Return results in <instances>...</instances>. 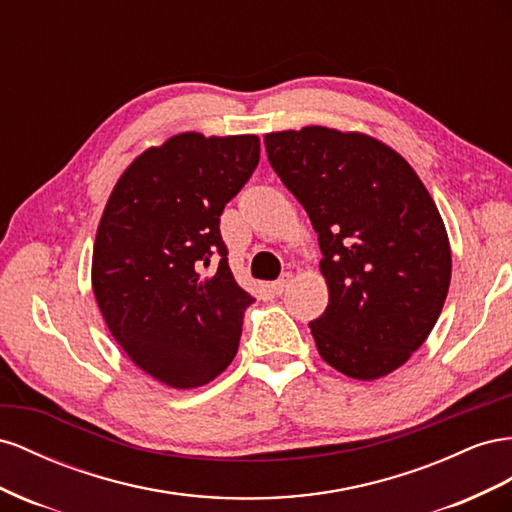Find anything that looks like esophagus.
I'll return each mask as SVG.
<instances>
[{"label": "esophagus", "mask_w": 512, "mask_h": 512, "mask_svg": "<svg viewBox=\"0 0 512 512\" xmlns=\"http://www.w3.org/2000/svg\"><path fill=\"white\" fill-rule=\"evenodd\" d=\"M291 279H294V276H291V272H285V274H281V279H279V281H274V283L270 285V291H272V294H274V296H281L283 291L289 287Z\"/></svg>", "instance_id": "esophagus-1"}]
</instances>
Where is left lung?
I'll return each instance as SVG.
<instances>
[{
  "label": "left lung",
  "instance_id": "8db88e82",
  "mask_svg": "<svg viewBox=\"0 0 512 512\" xmlns=\"http://www.w3.org/2000/svg\"><path fill=\"white\" fill-rule=\"evenodd\" d=\"M264 143L324 255L328 306L309 324L319 356L364 382L403 367L440 317L452 272L425 184L399 152L364 133L304 126Z\"/></svg>",
  "mask_w": 512,
  "mask_h": 512
}]
</instances>
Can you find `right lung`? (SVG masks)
I'll list each match as a JSON object with an SVG mask.
<instances>
[{
    "label": "right lung",
    "mask_w": 512,
    "mask_h": 512,
    "mask_svg": "<svg viewBox=\"0 0 512 512\" xmlns=\"http://www.w3.org/2000/svg\"><path fill=\"white\" fill-rule=\"evenodd\" d=\"M257 163V135H173L126 167L102 212L98 309L122 352L169 388L212 382L238 352L255 298L233 279L218 223Z\"/></svg>",
    "instance_id": "1"
}]
</instances>
